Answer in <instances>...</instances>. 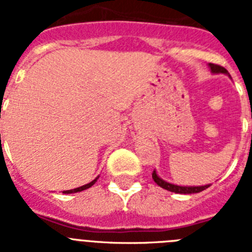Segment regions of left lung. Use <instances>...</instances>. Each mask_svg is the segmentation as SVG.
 Wrapping results in <instances>:
<instances>
[{"instance_id":"8db88e82","label":"left lung","mask_w":252,"mask_h":252,"mask_svg":"<svg viewBox=\"0 0 252 252\" xmlns=\"http://www.w3.org/2000/svg\"><path fill=\"white\" fill-rule=\"evenodd\" d=\"M209 66H211V70H212L213 73H228L226 70V69L223 68V66L218 65V64H212L209 63ZM153 179L154 182L158 184L159 187H161V188L166 189V190H170V192H174V193H180V194H192V193H199L202 192V190H204V189H207L209 187L208 186H202V187H179V186H174V184H170V183H166V182H164L162 179H160L159 177H158L157 171L154 170L153 171Z\"/></svg>"}]
</instances>
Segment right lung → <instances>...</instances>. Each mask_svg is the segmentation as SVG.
<instances>
[{"label":"right lung","mask_w":252,"mask_h":252,"mask_svg":"<svg viewBox=\"0 0 252 252\" xmlns=\"http://www.w3.org/2000/svg\"><path fill=\"white\" fill-rule=\"evenodd\" d=\"M95 182H97V178H95L94 180H92V182H91V183L86 184V186H83V187H79V188H75V189H70V190H64L63 193H66V194H69V193H77V192H82V190H84V189H88V188H91V187H92L93 184L95 183Z\"/></svg>","instance_id":"right-lung-1"}]
</instances>
